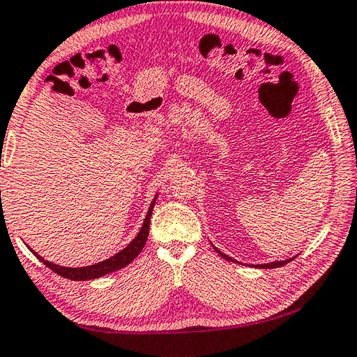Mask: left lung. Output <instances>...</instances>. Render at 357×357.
Here are the masks:
<instances>
[{
    "mask_svg": "<svg viewBox=\"0 0 357 357\" xmlns=\"http://www.w3.org/2000/svg\"><path fill=\"white\" fill-rule=\"evenodd\" d=\"M215 251L221 255L222 259H226V260H229V261H235L232 257H229V255H226V254H222L221 251H218V249L215 248ZM293 259H287V260H282V261H271V264H265V265H257L259 268H279V266H284V265H287L289 264V261H291Z\"/></svg>",
    "mask_w": 357,
    "mask_h": 357,
    "instance_id": "obj_1",
    "label": "left lung"
}]
</instances>
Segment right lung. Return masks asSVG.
Here are the masks:
<instances>
[{"mask_svg":"<svg viewBox=\"0 0 357 357\" xmlns=\"http://www.w3.org/2000/svg\"><path fill=\"white\" fill-rule=\"evenodd\" d=\"M158 195L155 196V199L150 204L149 211H147V216L146 220L142 222V227L139 230V234L135 236V240L130 243V245L122 249L121 252H117L116 255H112L111 259H106L103 261H98L96 265H91V266H81V268H67V266H61V265H54L52 261H48L45 259H42L40 255H37L34 252V255L40 261H43V265L48 266L50 270L58 273L59 276L66 278V279H70V280H89V279H98L105 276V274H109L112 271H117L121 270V268L127 266L128 264H131L136 257L137 254L142 251L144 245H146L147 241V236H149V224H150V216H152V211H153V205Z\"/></svg>","mask_w":357,"mask_h":357,"instance_id":"add662e5","label":"right lung"}]
</instances>
